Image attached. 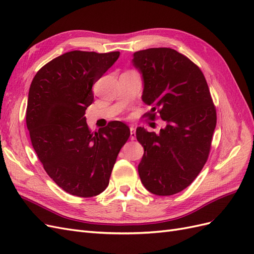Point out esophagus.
Returning a JSON list of instances; mask_svg holds the SVG:
<instances>
[{
  "label": "esophagus",
  "mask_w": 254,
  "mask_h": 254,
  "mask_svg": "<svg viewBox=\"0 0 254 254\" xmlns=\"http://www.w3.org/2000/svg\"><path fill=\"white\" fill-rule=\"evenodd\" d=\"M129 129H131V139L134 140L136 138V132H135V128L133 127H129Z\"/></svg>",
  "instance_id": "34e87169"
}]
</instances>
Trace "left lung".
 <instances>
[{
    "label": "left lung",
    "mask_w": 254,
    "mask_h": 254,
    "mask_svg": "<svg viewBox=\"0 0 254 254\" xmlns=\"http://www.w3.org/2000/svg\"><path fill=\"white\" fill-rule=\"evenodd\" d=\"M134 66L143 77L142 101L151 120L167 122L159 134L143 127L136 138L144 149L138 173L141 183L157 195L182 191L205 165L217 122L216 108L201 69L170 48L134 53Z\"/></svg>",
    "instance_id": "left-lung-1"
}]
</instances>
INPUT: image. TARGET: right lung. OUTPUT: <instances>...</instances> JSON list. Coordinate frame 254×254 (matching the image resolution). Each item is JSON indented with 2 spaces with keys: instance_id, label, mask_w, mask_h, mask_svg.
Segmentation results:
<instances>
[{
  "instance_id": "obj_1",
  "label": "right lung",
  "mask_w": 254,
  "mask_h": 254,
  "mask_svg": "<svg viewBox=\"0 0 254 254\" xmlns=\"http://www.w3.org/2000/svg\"><path fill=\"white\" fill-rule=\"evenodd\" d=\"M119 52L71 51L46 64L34 76L26 107L32 146L43 168L62 190L89 198L105 190L121 148L131 132L111 121L92 132L85 112L92 85L118 60Z\"/></svg>"
}]
</instances>
